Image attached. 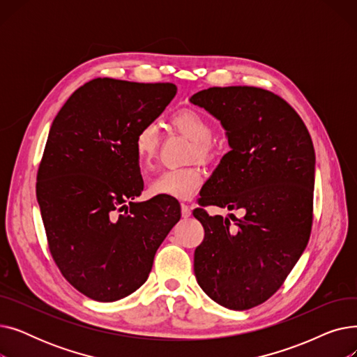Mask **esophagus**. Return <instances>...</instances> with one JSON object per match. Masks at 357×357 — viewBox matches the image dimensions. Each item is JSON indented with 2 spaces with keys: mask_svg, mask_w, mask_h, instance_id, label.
<instances>
[{
  "mask_svg": "<svg viewBox=\"0 0 357 357\" xmlns=\"http://www.w3.org/2000/svg\"><path fill=\"white\" fill-rule=\"evenodd\" d=\"M181 210H182V217H183V218H188V217L191 215V208H190L186 204H182V205H181Z\"/></svg>",
  "mask_w": 357,
  "mask_h": 357,
  "instance_id": "obj_1",
  "label": "esophagus"
}]
</instances>
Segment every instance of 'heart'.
Segmentation results:
<instances>
[{
  "label": "heart",
  "instance_id": "heart-1",
  "mask_svg": "<svg viewBox=\"0 0 357 357\" xmlns=\"http://www.w3.org/2000/svg\"><path fill=\"white\" fill-rule=\"evenodd\" d=\"M171 126L182 136L192 142L191 159L210 163L217 158L218 149L211 140L214 126L202 112L195 108H182L171 116ZM159 131L152 123L144 124L137 131L135 139V152L142 166H147L158 155ZM202 175L197 166L169 169L160 172L149 183V192L158 197H172L188 199L201 185Z\"/></svg>",
  "mask_w": 357,
  "mask_h": 357
}]
</instances>
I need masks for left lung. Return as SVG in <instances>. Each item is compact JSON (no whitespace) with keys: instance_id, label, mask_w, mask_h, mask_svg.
Segmentation results:
<instances>
[{"instance_id":"8db88e82","label":"left lung","mask_w":357,"mask_h":357,"mask_svg":"<svg viewBox=\"0 0 357 357\" xmlns=\"http://www.w3.org/2000/svg\"><path fill=\"white\" fill-rule=\"evenodd\" d=\"M226 128L231 150L205 182L194 217L204 240L194 253L201 289L230 310L269 299L307 248L312 227L315 153L298 112L256 86H213L191 97ZM243 209L236 228L204 206ZM233 220V214L230 215Z\"/></svg>"}]
</instances>
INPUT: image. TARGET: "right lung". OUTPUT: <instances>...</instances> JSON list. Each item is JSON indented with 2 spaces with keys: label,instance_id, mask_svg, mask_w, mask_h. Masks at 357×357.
Returning <instances> with one entry per match:
<instances>
[{
  "label": "right lung",
  "instance_id": "obj_1",
  "mask_svg": "<svg viewBox=\"0 0 357 357\" xmlns=\"http://www.w3.org/2000/svg\"><path fill=\"white\" fill-rule=\"evenodd\" d=\"M175 93L169 82L96 78L52 123L36 182L47 245L63 278L96 301L139 289L181 218L171 198L133 201L143 191L136 135Z\"/></svg>",
  "mask_w": 357,
  "mask_h": 357
}]
</instances>
